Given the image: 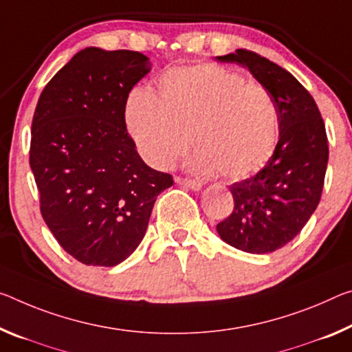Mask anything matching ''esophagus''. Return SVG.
Wrapping results in <instances>:
<instances>
[{
  "label": "esophagus",
  "instance_id": "esophagus-1",
  "mask_svg": "<svg viewBox=\"0 0 352 352\" xmlns=\"http://www.w3.org/2000/svg\"><path fill=\"white\" fill-rule=\"evenodd\" d=\"M175 183H178V185H182V186H185V188L192 189V191H200V189H202V183L196 182V180H189V178L177 177L175 178Z\"/></svg>",
  "mask_w": 352,
  "mask_h": 352
}]
</instances>
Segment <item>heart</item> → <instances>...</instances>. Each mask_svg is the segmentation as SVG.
Wrapping results in <instances>:
<instances>
[{"instance_id":"obj_1","label":"heart","mask_w":352,"mask_h":352,"mask_svg":"<svg viewBox=\"0 0 352 352\" xmlns=\"http://www.w3.org/2000/svg\"><path fill=\"white\" fill-rule=\"evenodd\" d=\"M125 124L139 155L156 169L170 167L192 142L194 170L232 180L263 169L278 142L271 92L208 63L167 70L156 96L135 89L125 103Z\"/></svg>"}]
</instances>
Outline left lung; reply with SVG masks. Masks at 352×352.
Listing matches in <instances>:
<instances>
[{
  "mask_svg": "<svg viewBox=\"0 0 352 352\" xmlns=\"http://www.w3.org/2000/svg\"><path fill=\"white\" fill-rule=\"evenodd\" d=\"M216 60L248 69L271 92L278 113L274 155L254 177L230 186L235 208L216 230L243 252H274L302 230L320 204L329 160L324 122L307 89L270 59L239 48Z\"/></svg>",
  "mask_w": 352,
  "mask_h": 352,
  "instance_id": "obj_1",
  "label": "left lung"
}]
</instances>
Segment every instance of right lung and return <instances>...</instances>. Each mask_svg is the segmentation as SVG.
<instances>
[{"label":"right lung","instance_id":"obj_1","mask_svg":"<svg viewBox=\"0 0 352 352\" xmlns=\"http://www.w3.org/2000/svg\"><path fill=\"white\" fill-rule=\"evenodd\" d=\"M152 70L146 54L89 47L43 89L31 126L30 166L41 211L67 254L116 266L146 235L156 197L174 185L128 136L125 103Z\"/></svg>","mask_w":352,"mask_h":352}]
</instances>
